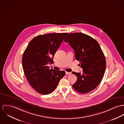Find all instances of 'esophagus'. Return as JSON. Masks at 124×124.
I'll return each mask as SVG.
<instances>
[{
	"label": "esophagus",
	"mask_w": 124,
	"mask_h": 124,
	"mask_svg": "<svg viewBox=\"0 0 124 124\" xmlns=\"http://www.w3.org/2000/svg\"><path fill=\"white\" fill-rule=\"evenodd\" d=\"M71 74V72H66V74L67 75H70Z\"/></svg>",
	"instance_id": "esophagus-1"
}]
</instances>
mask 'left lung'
Wrapping results in <instances>:
<instances>
[{"instance_id": "obj_1", "label": "left lung", "mask_w": 124, "mask_h": 124, "mask_svg": "<svg viewBox=\"0 0 124 124\" xmlns=\"http://www.w3.org/2000/svg\"><path fill=\"white\" fill-rule=\"evenodd\" d=\"M64 41L69 43L74 50L76 59L80 62L83 70L82 74L72 72L77 77L73 87L82 94L92 91L101 81L106 68L105 57L98 43L82 33H70Z\"/></svg>"}]
</instances>
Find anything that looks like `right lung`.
Returning <instances> with one entry per match:
<instances>
[{
  "instance_id": "1",
  "label": "right lung",
  "mask_w": 124,
  "mask_h": 124,
  "mask_svg": "<svg viewBox=\"0 0 124 124\" xmlns=\"http://www.w3.org/2000/svg\"><path fill=\"white\" fill-rule=\"evenodd\" d=\"M68 33H50L39 35L28 45L22 57L23 69L28 81L36 91L43 95L54 91L64 71L49 69L53 56Z\"/></svg>"
}]
</instances>
